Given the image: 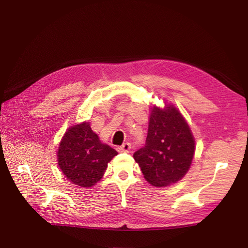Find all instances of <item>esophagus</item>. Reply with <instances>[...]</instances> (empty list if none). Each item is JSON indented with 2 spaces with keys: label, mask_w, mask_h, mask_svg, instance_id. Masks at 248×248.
<instances>
[{
  "label": "esophagus",
  "mask_w": 248,
  "mask_h": 248,
  "mask_svg": "<svg viewBox=\"0 0 248 248\" xmlns=\"http://www.w3.org/2000/svg\"><path fill=\"white\" fill-rule=\"evenodd\" d=\"M130 149H131L130 142H125V144H123L122 146H120V147L117 148L118 152H120V153H129Z\"/></svg>",
  "instance_id": "1"
}]
</instances>
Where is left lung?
Listing matches in <instances>:
<instances>
[{
  "mask_svg": "<svg viewBox=\"0 0 248 248\" xmlns=\"http://www.w3.org/2000/svg\"><path fill=\"white\" fill-rule=\"evenodd\" d=\"M192 132L175 107L151 108L145 147L133 154L145 179L163 187L181 180L188 171L196 150Z\"/></svg>",
  "mask_w": 248,
  "mask_h": 248,
  "instance_id": "8db88e82",
  "label": "left lung"
}]
</instances>
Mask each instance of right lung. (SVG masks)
Listing matches in <instances>:
<instances>
[{
	"instance_id": "right-lung-1",
	"label": "right lung",
	"mask_w": 248,
	"mask_h": 248,
	"mask_svg": "<svg viewBox=\"0 0 248 248\" xmlns=\"http://www.w3.org/2000/svg\"><path fill=\"white\" fill-rule=\"evenodd\" d=\"M118 152L102 144L89 122L69 127L58 150V163L65 177L80 187H92L100 181L108 163Z\"/></svg>"
}]
</instances>
